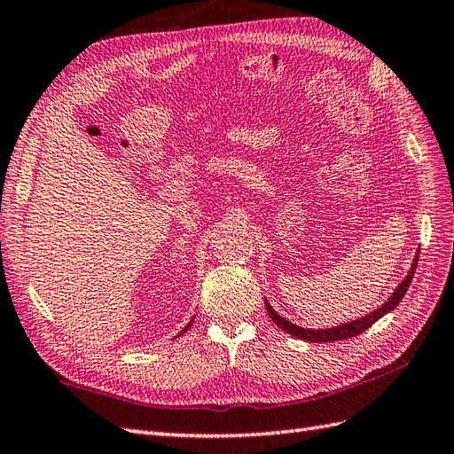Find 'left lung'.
<instances>
[{
    "label": "left lung",
    "mask_w": 454,
    "mask_h": 454,
    "mask_svg": "<svg viewBox=\"0 0 454 454\" xmlns=\"http://www.w3.org/2000/svg\"><path fill=\"white\" fill-rule=\"evenodd\" d=\"M416 265H418V254L416 258L412 262V268L411 271H408L406 278L401 281V285L396 286L395 293L387 298V302L381 304L378 310H373L372 314L364 316L360 319H355V322H348V324H340L337 327H331V329H304V327H298L294 324H291L289 319L281 317L278 312L273 310L271 304L265 301V310H268L270 317L273 319V324L281 327L283 331H286V333L296 337V339H302V340H310V342H331V340H342V339H350V337H356L360 333H364L368 327H372L375 322H378L380 317H383L387 312L395 310L396 306H399V302L403 301V296L406 294L408 286H411L412 283V278H414V271H416Z\"/></svg>",
    "instance_id": "left-lung-1"
}]
</instances>
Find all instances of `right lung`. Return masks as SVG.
<instances>
[{
    "label": "right lung",
    "mask_w": 454,
    "mask_h": 454,
    "mask_svg": "<svg viewBox=\"0 0 454 454\" xmlns=\"http://www.w3.org/2000/svg\"><path fill=\"white\" fill-rule=\"evenodd\" d=\"M192 322H194V317H192V319H191V324H189V325H186V327H184V329H183V331H181V333H179V335H183V333H184V331H186V329H189V327H191V325H192Z\"/></svg>",
    "instance_id": "add662e5"
}]
</instances>
